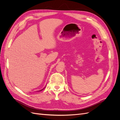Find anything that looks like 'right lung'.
Masks as SVG:
<instances>
[{
  "label": "right lung",
  "mask_w": 120,
  "mask_h": 120,
  "mask_svg": "<svg viewBox=\"0 0 120 120\" xmlns=\"http://www.w3.org/2000/svg\"><path fill=\"white\" fill-rule=\"evenodd\" d=\"M45 88H43V89H41V90H37V92H39V91H41V90H42L43 89H44Z\"/></svg>",
  "instance_id": "1"
}]
</instances>
